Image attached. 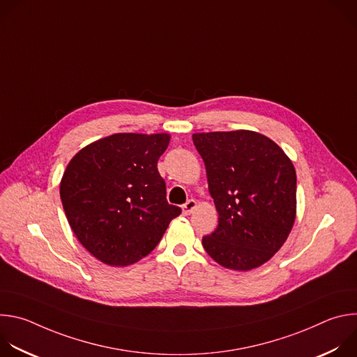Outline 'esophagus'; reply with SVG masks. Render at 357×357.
Listing matches in <instances>:
<instances>
[{
	"instance_id": "1",
	"label": "esophagus",
	"mask_w": 357,
	"mask_h": 357,
	"mask_svg": "<svg viewBox=\"0 0 357 357\" xmlns=\"http://www.w3.org/2000/svg\"><path fill=\"white\" fill-rule=\"evenodd\" d=\"M197 208V202L195 200V199H189L185 205L182 206V212H183V215H190V213H193V211Z\"/></svg>"
}]
</instances>
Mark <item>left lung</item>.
Masks as SVG:
<instances>
[{"label":"left lung","mask_w":357,"mask_h":357,"mask_svg":"<svg viewBox=\"0 0 357 357\" xmlns=\"http://www.w3.org/2000/svg\"><path fill=\"white\" fill-rule=\"evenodd\" d=\"M219 225L203 248L233 271L259 268L282 247L296 218V174L268 137L250 131L195 132Z\"/></svg>","instance_id":"8db88e82"}]
</instances>
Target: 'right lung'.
Here are the masks:
<instances>
[{"mask_svg": "<svg viewBox=\"0 0 357 357\" xmlns=\"http://www.w3.org/2000/svg\"><path fill=\"white\" fill-rule=\"evenodd\" d=\"M171 134L117 132L83 146L68 164L61 199L80 244L110 267L135 264L181 215L167 202L157 164Z\"/></svg>", "mask_w": 357, "mask_h": 357, "instance_id": "add662e5", "label": "right lung"}]
</instances>
